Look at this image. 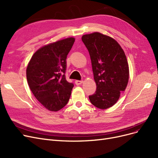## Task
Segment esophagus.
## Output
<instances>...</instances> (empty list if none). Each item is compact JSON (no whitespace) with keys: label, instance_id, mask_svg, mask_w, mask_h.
Returning a JSON list of instances; mask_svg holds the SVG:
<instances>
[{"label":"esophagus","instance_id":"34e87169","mask_svg":"<svg viewBox=\"0 0 158 158\" xmlns=\"http://www.w3.org/2000/svg\"><path fill=\"white\" fill-rule=\"evenodd\" d=\"M83 83V81H79V80L75 81V84L77 85H80L82 84Z\"/></svg>","mask_w":158,"mask_h":158}]
</instances>
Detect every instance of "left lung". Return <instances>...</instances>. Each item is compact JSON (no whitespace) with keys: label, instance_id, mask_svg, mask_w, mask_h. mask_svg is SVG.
<instances>
[{"label":"left lung","instance_id":"8db88e82","mask_svg":"<svg viewBox=\"0 0 158 158\" xmlns=\"http://www.w3.org/2000/svg\"><path fill=\"white\" fill-rule=\"evenodd\" d=\"M81 39L89 50L96 84L95 93L89 96L90 102L99 109L111 108L128 84L125 54L114 39L99 32L84 35Z\"/></svg>","mask_w":158,"mask_h":158}]
</instances>
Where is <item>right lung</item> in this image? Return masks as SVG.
<instances>
[{
  "label": "right lung",
  "mask_w": 158,
  "mask_h": 158,
  "mask_svg": "<svg viewBox=\"0 0 158 158\" xmlns=\"http://www.w3.org/2000/svg\"><path fill=\"white\" fill-rule=\"evenodd\" d=\"M68 37L46 44L27 64V80L35 97L46 109L57 111L67 104L73 87L65 79L66 58L75 42Z\"/></svg>",
  "instance_id": "add662e5"
}]
</instances>
